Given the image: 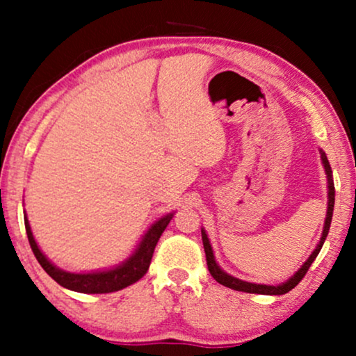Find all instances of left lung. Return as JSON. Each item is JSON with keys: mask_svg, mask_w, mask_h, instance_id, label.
Segmentation results:
<instances>
[{"mask_svg": "<svg viewBox=\"0 0 356 356\" xmlns=\"http://www.w3.org/2000/svg\"><path fill=\"white\" fill-rule=\"evenodd\" d=\"M321 159H323V164H325V170H326V175H328V212H326V220H325V227H323V236L320 239V244H318V248L314 249L313 254L308 257V261L303 264V266L300 268V271L296 273L295 276L291 277V280H288L286 283L280 284V286H266V284H254V283H246V281H241L238 277H232L229 275H226V273L220 269L218 264H216L214 261V254H212V249H211V244H209V239H207V234L202 232V244H204V251H206V261H207V268H209V273L211 276L214 277L216 281H218L219 284H224L227 286V288L231 289H236V291H244V293H256V295H284V293L291 291L295 286L300 283L301 280H303L306 273H308L309 266H312V263L314 259H316L318 252L321 251V246L323 243H325L326 236H328V231H330V224H332V218H333V207H334V184H333V179H332V167H330V162L328 159H326L325 152H321Z\"/></svg>", "mask_w": 356, "mask_h": 356, "instance_id": "8db88e82", "label": "left lung"}]
</instances>
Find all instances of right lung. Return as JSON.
Here are the masks:
<instances>
[{
    "label": "right lung",
    "mask_w": 356,
    "mask_h": 356,
    "mask_svg": "<svg viewBox=\"0 0 356 356\" xmlns=\"http://www.w3.org/2000/svg\"><path fill=\"white\" fill-rule=\"evenodd\" d=\"M170 219H172V214H167L165 218L159 219L157 222L147 231V234L144 236V239L140 241L136 252H134L125 263H122L120 266L102 273H87V275H75V273H67L63 271V269L53 266L50 261L43 256V252L40 251L38 246H36L35 238L30 229V224H28V219H24V227H26L28 241H30L31 251H33L35 257L38 259V263L42 264L44 271H47L56 283L63 286V288L72 289V291L88 293V295H100V293H113L118 291V289H124L127 286L136 283V281H138L145 275L147 269L150 266V259H152L154 249L157 246V241L162 236V232H164L167 224L170 222Z\"/></svg>",
    "instance_id": "1"
}]
</instances>
